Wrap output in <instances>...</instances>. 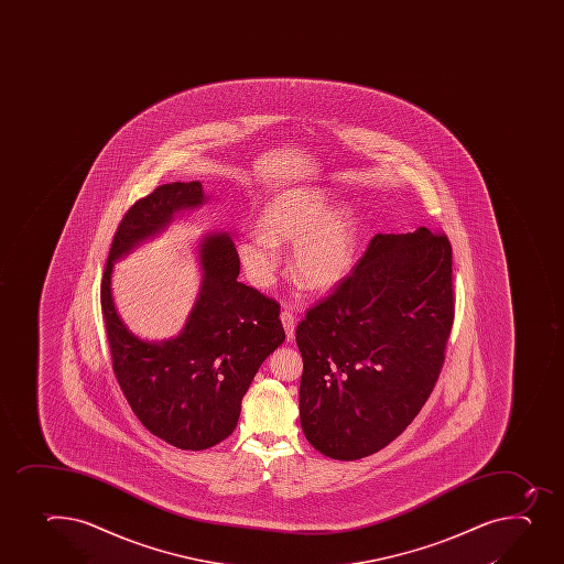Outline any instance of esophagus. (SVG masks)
<instances>
[{
    "instance_id": "obj_1",
    "label": "esophagus",
    "mask_w": 564,
    "mask_h": 564,
    "mask_svg": "<svg viewBox=\"0 0 564 564\" xmlns=\"http://www.w3.org/2000/svg\"><path fill=\"white\" fill-rule=\"evenodd\" d=\"M281 322H283V327H285L286 338L292 340L294 335H296V316L292 314L291 308H285V311L281 313Z\"/></svg>"
}]
</instances>
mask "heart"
Wrapping results in <instances>:
<instances>
[{
	"label": "heart",
	"instance_id": "obj_1",
	"mask_svg": "<svg viewBox=\"0 0 564 564\" xmlns=\"http://www.w3.org/2000/svg\"><path fill=\"white\" fill-rule=\"evenodd\" d=\"M329 207V196L319 189L273 196L262 209L259 228L248 229L237 242L251 285H272L281 264L279 242H294L292 272L308 289H330L344 281L357 250V220L347 207Z\"/></svg>",
	"mask_w": 564,
	"mask_h": 564
}]
</instances>
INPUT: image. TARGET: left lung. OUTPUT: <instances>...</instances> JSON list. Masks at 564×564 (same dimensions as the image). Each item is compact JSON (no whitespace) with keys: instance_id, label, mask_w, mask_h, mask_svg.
Segmentation results:
<instances>
[{"instance_id":"8db88e82","label":"left lung","mask_w":564,"mask_h":564,"mask_svg":"<svg viewBox=\"0 0 564 564\" xmlns=\"http://www.w3.org/2000/svg\"><path fill=\"white\" fill-rule=\"evenodd\" d=\"M454 322L445 234L375 235L351 273L297 324L300 419L333 459L384 448L423 408Z\"/></svg>"}]
</instances>
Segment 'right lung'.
<instances>
[{"label":"right lung","instance_id":"add662e5","mask_svg":"<svg viewBox=\"0 0 564 564\" xmlns=\"http://www.w3.org/2000/svg\"><path fill=\"white\" fill-rule=\"evenodd\" d=\"M204 198L200 182H174L135 202L113 235L101 281L116 379L141 424L182 451H204L234 432L257 369L285 340L279 303L237 281L239 256L226 234L202 240L200 292L174 340H140L119 318L110 289L113 261Z\"/></svg>","mask_w":564,"mask_h":564}]
</instances>
